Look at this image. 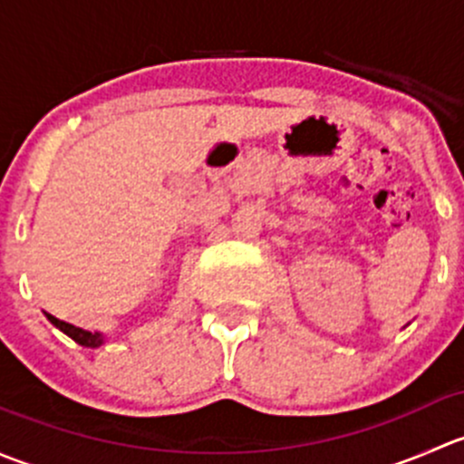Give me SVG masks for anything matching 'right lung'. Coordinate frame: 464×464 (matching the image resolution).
I'll use <instances>...</instances> for the list:
<instances>
[{"label": "right lung", "mask_w": 464, "mask_h": 464, "mask_svg": "<svg viewBox=\"0 0 464 464\" xmlns=\"http://www.w3.org/2000/svg\"><path fill=\"white\" fill-rule=\"evenodd\" d=\"M44 314H46V312H44ZM46 319L53 323L58 330H63L64 334L72 336V339L76 341L78 345H85V348H98V345H102V341H105V336H102L101 332H87V330H82V327L72 325V323H64V321L55 319V316H51V314H46Z\"/></svg>", "instance_id": "1"}]
</instances>
